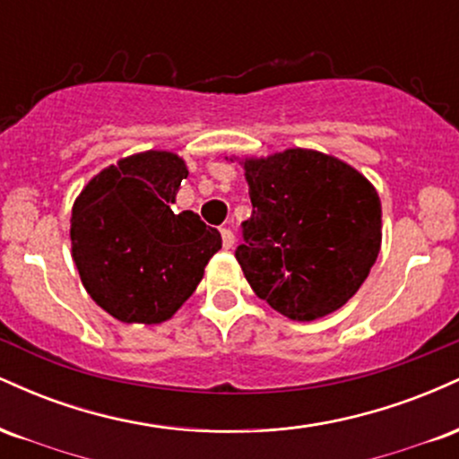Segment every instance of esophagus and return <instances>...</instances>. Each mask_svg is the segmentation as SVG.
Masks as SVG:
<instances>
[{
  "label": "esophagus",
  "instance_id": "obj_1",
  "mask_svg": "<svg viewBox=\"0 0 459 459\" xmlns=\"http://www.w3.org/2000/svg\"><path fill=\"white\" fill-rule=\"evenodd\" d=\"M222 246L224 250H230L235 246V233L230 229H222Z\"/></svg>",
  "mask_w": 459,
  "mask_h": 459
}]
</instances>
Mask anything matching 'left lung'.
Listing matches in <instances>:
<instances>
[{"instance_id":"1","label":"left lung","mask_w":459,"mask_h":459,"mask_svg":"<svg viewBox=\"0 0 459 459\" xmlns=\"http://www.w3.org/2000/svg\"><path fill=\"white\" fill-rule=\"evenodd\" d=\"M252 215L235 256L252 291L293 321L339 310L382 244V204L356 168L319 151L246 160Z\"/></svg>"}]
</instances>
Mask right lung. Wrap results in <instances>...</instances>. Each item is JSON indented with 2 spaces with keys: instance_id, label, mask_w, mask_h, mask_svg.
Masks as SVG:
<instances>
[{
  "instance_id": "obj_1",
  "label": "right lung",
  "mask_w": 459,
  "mask_h": 459,
  "mask_svg": "<svg viewBox=\"0 0 459 459\" xmlns=\"http://www.w3.org/2000/svg\"><path fill=\"white\" fill-rule=\"evenodd\" d=\"M183 178L187 166L175 152H138L91 178L73 204V261L83 287L125 324L170 319L222 247L198 213L170 209Z\"/></svg>"
}]
</instances>
